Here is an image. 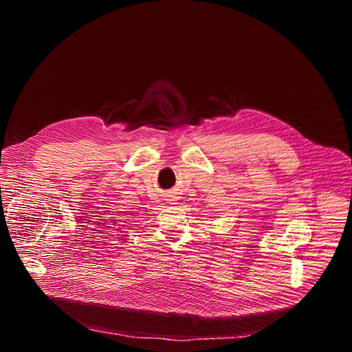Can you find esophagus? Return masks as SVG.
<instances>
[{"mask_svg":"<svg viewBox=\"0 0 352 352\" xmlns=\"http://www.w3.org/2000/svg\"><path fill=\"white\" fill-rule=\"evenodd\" d=\"M168 197H171V199H168L169 201H174L175 199H178V197H175V192H173V191H171V192H169V196H168Z\"/></svg>","mask_w":352,"mask_h":352,"instance_id":"34e87169","label":"esophagus"}]
</instances>
